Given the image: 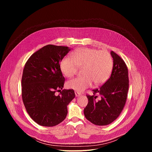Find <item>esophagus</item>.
<instances>
[{"instance_id":"34e87169","label":"esophagus","mask_w":152,"mask_h":152,"mask_svg":"<svg viewBox=\"0 0 152 152\" xmlns=\"http://www.w3.org/2000/svg\"><path fill=\"white\" fill-rule=\"evenodd\" d=\"M80 95H81L80 93H79L78 91H75V96H76V97H78V96H79Z\"/></svg>"}]
</instances>
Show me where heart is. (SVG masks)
Returning a JSON list of instances; mask_svg holds the SVG:
<instances>
[{
	"label": "heart",
	"instance_id": "obj_1",
	"mask_svg": "<svg viewBox=\"0 0 152 152\" xmlns=\"http://www.w3.org/2000/svg\"><path fill=\"white\" fill-rule=\"evenodd\" d=\"M82 75L69 80L67 87L76 91H82L88 88L94 82L99 85L105 82L110 76L113 60L111 54L106 50L82 48L76 49L71 54V58L64 57L59 63L62 73L71 77L82 68Z\"/></svg>",
	"mask_w": 152,
	"mask_h": 152
}]
</instances>
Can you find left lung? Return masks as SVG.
Here are the masks:
<instances>
[{"mask_svg":"<svg viewBox=\"0 0 152 152\" xmlns=\"http://www.w3.org/2000/svg\"><path fill=\"white\" fill-rule=\"evenodd\" d=\"M111 55L114 62L111 77L100 87L93 90V96L86 95L88 103L84 108L85 118L98 126L111 124L118 117L125 105L129 90L126 63L113 51Z\"/></svg>","mask_w":152,"mask_h":152,"instance_id":"left-lung-1","label":"left lung"}]
</instances>
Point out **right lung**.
<instances>
[{
	"label": "right lung",
	"instance_id": "obj_1",
	"mask_svg": "<svg viewBox=\"0 0 152 152\" xmlns=\"http://www.w3.org/2000/svg\"><path fill=\"white\" fill-rule=\"evenodd\" d=\"M70 50L69 47L49 45L33 53L25 64L21 97L31 118L41 126L52 127L61 123L67 115V105L75 97L72 89L61 91L65 78L59 63Z\"/></svg>",
	"mask_w": 152,
	"mask_h": 152
}]
</instances>
